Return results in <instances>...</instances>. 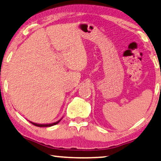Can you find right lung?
Wrapping results in <instances>:
<instances>
[{
  "label": "right lung",
  "mask_w": 161,
  "mask_h": 161,
  "mask_svg": "<svg viewBox=\"0 0 161 161\" xmlns=\"http://www.w3.org/2000/svg\"><path fill=\"white\" fill-rule=\"evenodd\" d=\"M62 119V118L60 119V120H58V122H54V123H51V124H36V123H34V122H30L32 125H35L36 126V127H52V126H54L57 125V124H58L59 122H60Z\"/></svg>",
  "instance_id": "right-lung-1"
}]
</instances>
